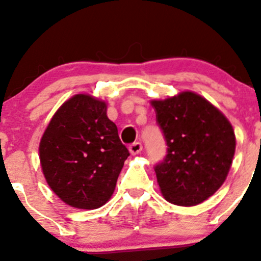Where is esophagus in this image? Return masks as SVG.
Wrapping results in <instances>:
<instances>
[{
    "label": "esophagus",
    "instance_id": "esophagus-1",
    "mask_svg": "<svg viewBox=\"0 0 261 261\" xmlns=\"http://www.w3.org/2000/svg\"><path fill=\"white\" fill-rule=\"evenodd\" d=\"M128 151H130V153L134 155L141 153V151H142V143L141 142L133 143V145H130V147H128Z\"/></svg>",
    "mask_w": 261,
    "mask_h": 261
}]
</instances>
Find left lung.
Masks as SVG:
<instances>
[{"instance_id":"left-lung-1","label":"left lung","mask_w":261,"mask_h":261,"mask_svg":"<svg viewBox=\"0 0 261 261\" xmlns=\"http://www.w3.org/2000/svg\"><path fill=\"white\" fill-rule=\"evenodd\" d=\"M167 155L154 167L164 199L179 206L205 201L226 180L236 151L228 119L194 92L152 100Z\"/></svg>"}]
</instances>
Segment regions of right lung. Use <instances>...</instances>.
<instances>
[{
    "instance_id": "1",
    "label": "right lung",
    "mask_w": 261,
    "mask_h": 261,
    "mask_svg": "<svg viewBox=\"0 0 261 261\" xmlns=\"http://www.w3.org/2000/svg\"><path fill=\"white\" fill-rule=\"evenodd\" d=\"M39 155L47 184L62 201L94 210L109 201L130 153L107 116L106 101L76 94L53 116Z\"/></svg>"
}]
</instances>
